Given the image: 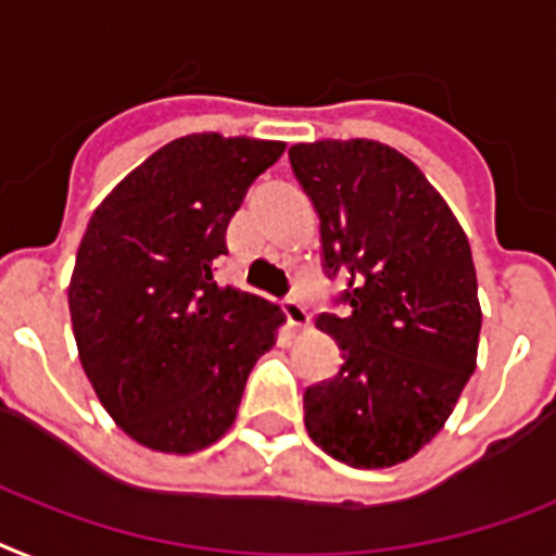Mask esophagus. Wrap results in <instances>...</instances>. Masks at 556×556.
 I'll return each instance as SVG.
<instances>
[{
	"instance_id": "obj_1",
	"label": "esophagus",
	"mask_w": 556,
	"mask_h": 556,
	"mask_svg": "<svg viewBox=\"0 0 556 556\" xmlns=\"http://www.w3.org/2000/svg\"><path fill=\"white\" fill-rule=\"evenodd\" d=\"M282 311H286L288 321H291L293 328H307V325H311V314H307L305 302L296 300V296H288V300L282 302Z\"/></svg>"
}]
</instances>
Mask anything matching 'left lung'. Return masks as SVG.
<instances>
[{
	"instance_id": "obj_1",
	"label": "left lung",
	"mask_w": 556,
	"mask_h": 556,
	"mask_svg": "<svg viewBox=\"0 0 556 556\" xmlns=\"http://www.w3.org/2000/svg\"><path fill=\"white\" fill-rule=\"evenodd\" d=\"M319 214L325 274L348 279L316 328L342 367L305 390L314 444L356 469L413 458L441 432L475 372L480 336L472 249L444 198L409 157L379 141L288 149Z\"/></svg>"
}]
</instances>
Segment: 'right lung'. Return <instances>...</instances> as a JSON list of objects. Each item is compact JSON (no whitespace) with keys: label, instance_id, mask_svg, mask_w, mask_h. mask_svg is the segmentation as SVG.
I'll list each match as a JSON object with an SVG mask.
<instances>
[{"label":"right lung","instance_id":"1","mask_svg":"<svg viewBox=\"0 0 556 556\" xmlns=\"http://www.w3.org/2000/svg\"><path fill=\"white\" fill-rule=\"evenodd\" d=\"M286 143L198 132L161 147L92 212L70 279L84 372L129 438L189 455L235 424L282 311L214 282L228 220Z\"/></svg>","mask_w":556,"mask_h":556}]
</instances>
